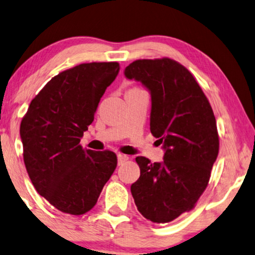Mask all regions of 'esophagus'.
I'll return each instance as SVG.
<instances>
[{"mask_svg": "<svg viewBox=\"0 0 255 255\" xmlns=\"http://www.w3.org/2000/svg\"><path fill=\"white\" fill-rule=\"evenodd\" d=\"M128 159V156L127 155H124V154H118V164L121 165L124 164V163L127 161Z\"/></svg>", "mask_w": 255, "mask_h": 255, "instance_id": "esophagus-1", "label": "esophagus"}]
</instances>
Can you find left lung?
<instances>
[{"mask_svg":"<svg viewBox=\"0 0 255 255\" xmlns=\"http://www.w3.org/2000/svg\"><path fill=\"white\" fill-rule=\"evenodd\" d=\"M124 73L150 93V131L164 150L162 162L136 157L141 175L131 195L144 218L171 222L208 186L219 150L216 118L195 78L175 60H136Z\"/></svg>","mask_w":255,"mask_h":255,"instance_id":"obj_1","label":"left lung"}]
</instances>
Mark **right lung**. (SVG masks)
Listing matches in <instances>:
<instances>
[{
	"instance_id": "obj_1",
	"label": "right lung",
	"mask_w": 255,
	"mask_h": 255,
	"mask_svg": "<svg viewBox=\"0 0 255 255\" xmlns=\"http://www.w3.org/2000/svg\"><path fill=\"white\" fill-rule=\"evenodd\" d=\"M119 70L113 62L64 71L37 94L21 122L29 177L37 192L59 211L76 216L90 211L117 168L113 151L83 149L79 142Z\"/></svg>"
}]
</instances>
